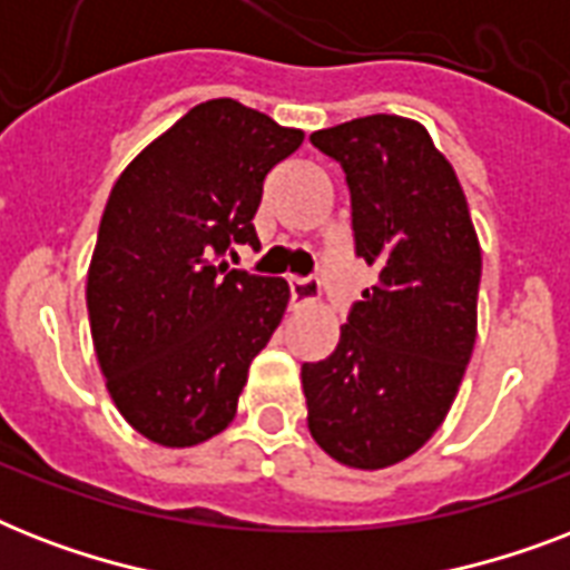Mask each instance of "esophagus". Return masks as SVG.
Instances as JSON below:
<instances>
[{
    "label": "esophagus",
    "mask_w": 570,
    "mask_h": 570,
    "mask_svg": "<svg viewBox=\"0 0 570 570\" xmlns=\"http://www.w3.org/2000/svg\"><path fill=\"white\" fill-rule=\"evenodd\" d=\"M289 298L295 307H304L320 298V281L316 277H293L289 281Z\"/></svg>",
    "instance_id": "esophagus-1"
}]
</instances>
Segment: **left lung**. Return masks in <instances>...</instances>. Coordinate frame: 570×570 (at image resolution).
Instances as JSON below:
<instances>
[{
    "mask_svg": "<svg viewBox=\"0 0 570 570\" xmlns=\"http://www.w3.org/2000/svg\"><path fill=\"white\" fill-rule=\"evenodd\" d=\"M311 141L343 165L355 254L379 277L352 304L337 348L302 366L307 429L340 464L381 470L414 455L459 393L482 250L459 177L423 124L370 115Z\"/></svg>",
    "mask_w": 570,
    "mask_h": 570,
    "instance_id": "obj_1",
    "label": "left lung"
}]
</instances>
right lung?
<instances>
[{"label": "right lung", "instance_id": "1", "mask_svg": "<svg viewBox=\"0 0 570 570\" xmlns=\"http://www.w3.org/2000/svg\"><path fill=\"white\" fill-rule=\"evenodd\" d=\"M302 141V129L230 97L206 100L115 183L85 295L106 387L147 441L195 446L236 416L289 286L222 257L233 245L257 248L266 174Z\"/></svg>", "mask_w": 570, "mask_h": 570}]
</instances>
